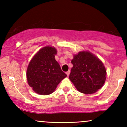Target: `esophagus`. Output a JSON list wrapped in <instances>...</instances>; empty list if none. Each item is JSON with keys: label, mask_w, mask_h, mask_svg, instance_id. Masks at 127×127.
<instances>
[{"label": "esophagus", "mask_w": 127, "mask_h": 127, "mask_svg": "<svg viewBox=\"0 0 127 127\" xmlns=\"http://www.w3.org/2000/svg\"><path fill=\"white\" fill-rule=\"evenodd\" d=\"M70 70H68L67 72H65V73H66V75H67V76H68V75H69V74H70Z\"/></svg>", "instance_id": "34e87169"}]
</instances>
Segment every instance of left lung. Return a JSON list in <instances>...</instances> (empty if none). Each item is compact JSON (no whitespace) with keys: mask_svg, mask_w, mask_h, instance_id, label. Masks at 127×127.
Listing matches in <instances>:
<instances>
[{"mask_svg":"<svg viewBox=\"0 0 127 127\" xmlns=\"http://www.w3.org/2000/svg\"><path fill=\"white\" fill-rule=\"evenodd\" d=\"M69 79L76 88L84 94L95 93L103 87L106 79L105 67L100 60L89 51L73 55Z\"/></svg>","mask_w":127,"mask_h":127,"instance_id":"8db88e82","label":"left lung"}]
</instances>
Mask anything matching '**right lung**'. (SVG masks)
Returning a JSON list of instances; mask_svg holds the SVG:
<instances>
[{"label": "right lung", "instance_id": "right-lung-1", "mask_svg": "<svg viewBox=\"0 0 127 127\" xmlns=\"http://www.w3.org/2000/svg\"><path fill=\"white\" fill-rule=\"evenodd\" d=\"M57 49L52 46L40 49L31 60L27 69L29 86L40 95L53 93L59 83L67 76L55 60Z\"/></svg>", "mask_w": 127, "mask_h": 127}]
</instances>
